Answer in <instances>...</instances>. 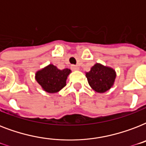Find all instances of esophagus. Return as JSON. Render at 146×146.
<instances>
[{"mask_svg":"<svg viewBox=\"0 0 146 146\" xmlns=\"http://www.w3.org/2000/svg\"><path fill=\"white\" fill-rule=\"evenodd\" d=\"M71 69H72L73 70H78L80 68H79L77 66H76V65H71Z\"/></svg>","mask_w":146,"mask_h":146,"instance_id":"esophagus-1","label":"esophagus"}]
</instances>
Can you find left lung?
Wrapping results in <instances>:
<instances>
[{
  "label": "left lung",
  "instance_id": "1",
  "mask_svg": "<svg viewBox=\"0 0 146 146\" xmlns=\"http://www.w3.org/2000/svg\"><path fill=\"white\" fill-rule=\"evenodd\" d=\"M89 86L97 92H104L111 89L116 78L115 71L110 67L96 64L86 74Z\"/></svg>",
  "mask_w": 146,
  "mask_h": 146
}]
</instances>
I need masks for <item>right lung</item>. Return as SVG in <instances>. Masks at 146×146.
I'll list each match as a JSON object with an SVG mask.
<instances>
[{
	"mask_svg": "<svg viewBox=\"0 0 146 146\" xmlns=\"http://www.w3.org/2000/svg\"><path fill=\"white\" fill-rule=\"evenodd\" d=\"M70 73V70L69 69L60 70L52 64H50L45 68L38 71L35 79L44 91L49 93H54L66 86V78Z\"/></svg>",
	"mask_w": 146,
	"mask_h": 146,
	"instance_id": "add662e5",
	"label": "right lung"
}]
</instances>
